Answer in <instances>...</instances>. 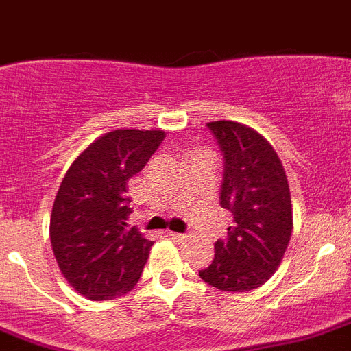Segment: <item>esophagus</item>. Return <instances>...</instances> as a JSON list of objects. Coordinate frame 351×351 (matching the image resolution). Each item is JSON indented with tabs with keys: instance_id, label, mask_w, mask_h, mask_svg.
<instances>
[{
	"instance_id": "1",
	"label": "esophagus",
	"mask_w": 351,
	"mask_h": 351,
	"mask_svg": "<svg viewBox=\"0 0 351 351\" xmlns=\"http://www.w3.org/2000/svg\"><path fill=\"white\" fill-rule=\"evenodd\" d=\"M169 236L176 241H184L186 239V234H179V232H169Z\"/></svg>"
}]
</instances>
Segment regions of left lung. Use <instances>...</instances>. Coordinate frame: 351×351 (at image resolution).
Segmentation results:
<instances>
[{
    "instance_id": "left-lung-1",
    "label": "left lung",
    "mask_w": 351,
    "mask_h": 351,
    "mask_svg": "<svg viewBox=\"0 0 351 351\" xmlns=\"http://www.w3.org/2000/svg\"><path fill=\"white\" fill-rule=\"evenodd\" d=\"M223 152L220 204L232 213L227 239L200 278L220 291L245 293L277 271L291 239L293 208L286 170L265 136L234 121L208 122Z\"/></svg>"
}]
</instances>
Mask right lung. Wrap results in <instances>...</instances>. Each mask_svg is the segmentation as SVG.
Masks as SVG:
<instances>
[{
	"label": "right lung",
	"instance_id": "add662e5",
	"mask_svg": "<svg viewBox=\"0 0 351 351\" xmlns=\"http://www.w3.org/2000/svg\"><path fill=\"white\" fill-rule=\"evenodd\" d=\"M165 138L161 130H115L90 143L56 193L49 238L60 271L88 300H113L138 282L152 241L128 227V181Z\"/></svg>",
	"mask_w": 351,
	"mask_h": 351
}]
</instances>
